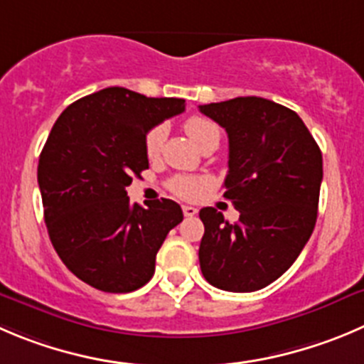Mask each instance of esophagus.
<instances>
[{"label":"esophagus","mask_w":364,"mask_h":364,"mask_svg":"<svg viewBox=\"0 0 364 364\" xmlns=\"http://www.w3.org/2000/svg\"><path fill=\"white\" fill-rule=\"evenodd\" d=\"M182 213H184L186 218H193L198 214V209H195V207L191 205H182Z\"/></svg>","instance_id":"1"}]
</instances>
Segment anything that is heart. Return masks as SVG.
Wrapping results in <instances>:
<instances>
[{"label":"heart","instance_id":"heart-1","mask_svg":"<svg viewBox=\"0 0 364 364\" xmlns=\"http://www.w3.org/2000/svg\"><path fill=\"white\" fill-rule=\"evenodd\" d=\"M184 130L189 136V139L202 150L207 144L220 143V128L214 121L207 119L203 116H191L186 119ZM166 136H168V128L166 124H157L146 134L144 137V151L148 159H157L161 155L162 146H164ZM209 184V180L203 176H191V175H176L168 182L169 191L175 193L176 196L184 200H195L202 195L203 188Z\"/></svg>","mask_w":364,"mask_h":364}]
</instances>
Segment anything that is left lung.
Returning <instances> with one entry per match:
<instances>
[{"label":"left lung","mask_w":364,"mask_h":364,"mask_svg":"<svg viewBox=\"0 0 364 364\" xmlns=\"http://www.w3.org/2000/svg\"><path fill=\"white\" fill-rule=\"evenodd\" d=\"M228 136L225 198L240 210L228 223L203 207L198 257L214 288L250 293L279 279L309 241L323 178L321 151L299 114L272 100L241 96L200 105Z\"/></svg>","instance_id":"left-lung-1"}]
</instances>
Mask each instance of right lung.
Segmentation results:
<instances>
[{
  "instance_id": "right-lung-1",
  "label": "right lung",
  "mask_w": 364,
  "mask_h": 364,
  "mask_svg": "<svg viewBox=\"0 0 364 364\" xmlns=\"http://www.w3.org/2000/svg\"><path fill=\"white\" fill-rule=\"evenodd\" d=\"M184 109L182 98L107 87L71 103L51 128L37 168L48 234L69 272L100 291L143 288L184 220L173 200L141 207L127 196L132 176L148 169L146 134Z\"/></svg>"
}]
</instances>
